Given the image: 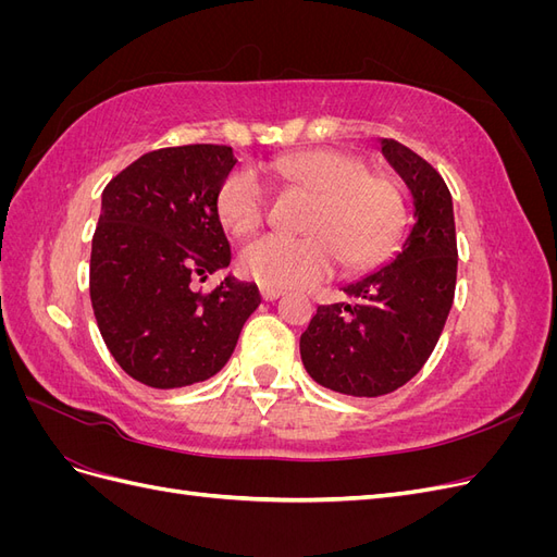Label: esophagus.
Instances as JSON below:
<instances>
[{"label":"esophagus","instance_id":"obj_1","mask_svg":"<svg viewBox=\"0 0 557 557\" xmlns=\"http://www.w3.org/2000/svg\"><path fill=\"white\" fill-rule=\"evenodd\" d=\"M260 295H262V299H267V301H274V299H278V297L283 295V290H278V288H267V285H260Z\"/></svg>","mask_w":557,"mask_h":557}]
</instances>
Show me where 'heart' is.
Returning a JSON list of instances; mask_svg holds the SVG:
<instances>
[{"instance_id":"1","label":"heart","mask_w":557,"mask_h":557,"mask_svg":"<svg viewBox=\"0 0 557 557\" xmlns=\"http://www.w3.org/2000/svg\"><path fill=\"white\" fill-rule=\"evenodd\" d=\"M269 172L290 188L315 195L305 237L264 234L239 256L242 272L267 288H301L330 278L346 262L367 269L381 262L401 237L407 207L399 185L367 172L358 156L311 148L269 162ZM221 223L237 237L258 232L269 215V193L258 174L239 166L218 188Z\"/></svg>"}]
</instances>
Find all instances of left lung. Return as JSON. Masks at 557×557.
Returning <instances> with one entry per match:
<instances>
[{
	"instance_id": "8db88e82",
	"label": "left lung",
	"mask_w": 557,
	"mask_h": 557,
	"mask_svg": "<svg viewBox=\"0 0 557 557\" xmlns=\"http://www.w3.org/2000/svg\"><path fill=\"white\" fill-rule=\"evenodd\" d=\"M383 156L413 195L416 223L397 258L344 288L352 305L318 307L299 339L311 379L334 393L379 397L411 381L440 342L458 278L453 199L434 166L395 139Z\"/></svg>"
}]
</instances>
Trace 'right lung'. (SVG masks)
Instances as JSON below:
<instances>
[{"mask_svg":"<svg viewBox=\"0 0 557 557\" xmlns=\"http://www.w3.org/2000/svg\"><path fill=\"white\" fill-rule=\"evenodd\" d=\"M234 164L230 146L158 148L102 193L90 301L111 356L144 385L170 391L221 372L260 307L258 285L232 276L195 290L232 260L215 197Z\"/></svg>","mask_w":557,"mask_h":557,"instance_id":"right-lung-1","label":"right lung"}]
</instances>
